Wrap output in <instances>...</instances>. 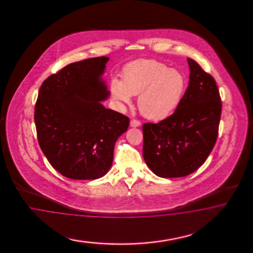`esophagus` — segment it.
I'll return each mask as SVG.
<instances>
[{"mask_svg":"<svg viewBox=\"0 0 253 253\" xmlns=\"http://www.w3.org/2000/svg\"><path fill=\"white\" fill-rule=\"evenodd\" d=\"M130 125L131 127H139L141 125V123H140V121L133 119L130 121Z\"/></svg>","mask_w":253,"mask_h":253,"instance_id":"34e87169","label":"esophagus"}]
</instances>
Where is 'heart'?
I'll return each instance as SVG.
<instances>
[{
	"instance_id": "heart-1",
	"label": "heart",
	"mask_w": 253,
	"mask_h": 253,
	"mask_svg": "<svg viewBox=\"0 0 253 253\" xmlns=\"http://www.w3.org/2000/svg\"><path fill=\"white\" fill-rule=\"evenodd\" d=\"M184 74L153 59H139L123 69V81L113 79L110 89L114 98L130 104L138 95L140 112L149 120L168 118L178 107L185 90Z\"/></svg>"
}]
</instances>
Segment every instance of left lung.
<instances>
[{
	"label": "left lung",
	"mask_w": 253,
	"mask_h": 253,
	"mask_svg": "<svg viewBox=\"0 0 253 253\" xmlns=\"http://www.w3.org/2000/svg\"><path fill=\"white\" fill-rule=\"evenodd\" d=\"M189 84L173 114L143 125V157L158 176L184 177L207 160L218 137L222 101L213 77L187 58Z\"/></svg>",
	"instance_id": "8db88e82"
}]
</instances>
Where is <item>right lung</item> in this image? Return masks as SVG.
Returning <instances> with one entry per match:
<instances>
[{
  "instance_id": "right-lung-1",
  "label": "right lung",
  "mask_w": 253,
  "mask_h": 253,
  "mask_svg": "<svg viewBox=\"0 0 253 253\" xmlns=\"http://www.w3.org/2000/svg\"><path fill=\"white\" fill-rule=\"evenodd\" d=\"M107 56L71 63L48 77L34 110L39 145L50 164L73 180L103 177L116 141L130 119L101 104L109 91L101 80Z\"/></svg>"
}]
</instances>
